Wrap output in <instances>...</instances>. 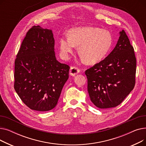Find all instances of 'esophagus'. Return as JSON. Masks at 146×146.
I'll return each mask as SVG.
<instances>
[{"instance_id": "obj_1", "label": "esophagus", "mask_w": 146, "mask_h": 146, "mask_svg": "<svg viewBox=\"0 0 146 146\" xmlns=\"http://www.w3.org/2000/svg\"><path fill=\"white\" fill-rule=\"evenodd\" d=\"M80 72V70L76 67H71L70 70V74L71 76H75Z\"/></svg>"}]
</instances>
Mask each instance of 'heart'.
<instances>
[{"mask_svg": "<svg viewBox=\"0 0 146 146\" xmlns=\"http://www.w3.org/2000/svg\"><path fill=\"white\" fill-rule=\"evenodd\" d=\"M68 38H60L61 56L67 58L74 46L78 47V54L86 64H95L109 52L112 44V36L106 30L92 27L72 28L68 31Z\"/></svg>", "mask_w": 146, "mask_h": 146, "instance_id": "obj_1", "label": "heart"}]
</instances>
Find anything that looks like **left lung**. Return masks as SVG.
Here are the masks:
<instances>
[{
    "instance_id": "left-lung-1",
    "label": "left lung",
    "mask_w": 146,
    "mask_h": 146,
    "mask_svg": "<svg viewBox=\"0 0 146 146\" xmlns=\"http://www.w3.org/2000/svg\"><path fill=\"white\" fill-rule=\"evenodd\" d=\"M135 72L134 48L122 30L110 54L85 72L90 101L101 109L118 106L134 89Z\"/></svg>"
}]
</instances>
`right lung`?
Wrapping results in <instances>:
<instances>
[{
  "label": "right lung",
  "mask_w": 146,
  "mask_h": 146,
  "mask_svg": "<svg viewBox=\"0 0 146 146\" xmlns=\"http://www.w3.org/2000/svg\"><path fill=\"white\" fill-rule=\"evenodd\" d=\"M52 30L34 26L15 61L14 88L30 109L48 111L57 105L70 67L57 60Z\"/></svg>",
  "instance_id": "1"
}]
</instances>
